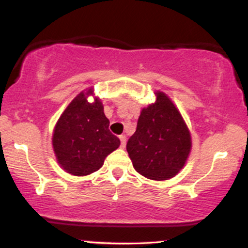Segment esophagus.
Returning a JSON list of instances; mask_svg holds the SVG:
<instances>
[{
	"instance_id": "1",
	"label": "esophagus",
	"mask_w": 248,
	"mask_h": 248,
	"mask_svg": "<svg viewBox=\"0 0 248 248\" xmlns=\"http://www.w3.org/2000/svg\"><path fill=\"white\" fill-rule=\"evenodd\" d=\"M120 141H121V147H122V148L126 147V142H127L126 136H124V135H120Z\"/></svg>"
}]
</instances>
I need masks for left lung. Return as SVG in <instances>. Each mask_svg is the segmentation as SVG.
Returning <instances> with one entry per match:
<instances>
[{"label": "left lung", "mask_w": 248, "mask_h": 248, "mask_svg": "<svg viewBox=\"0 0 248 248\" xmlns=\"http://www.w3.org/2000/svg\"><path fill=\"white\" fill-rule=\"evenodd\" d=\"M156 102L143 108L135 133L127 142L133 167L144 177L164 181L186 164L191 136L177 108L162 92Z\"/></svg>", "instance_id": "obj_1"}]
</instances>
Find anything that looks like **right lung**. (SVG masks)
Here are the masks:
<instances>
[{
  "label": "right lung",
  "instance_id": "1",
  "mask_svg": "<svg viewBox=\"0 0 248 248\" xmlns=\"http://www.w3.org/2000/svg\"><path fill=\"white\" fill-rule=\"evenodd\" d=\"M92 94V90H88ZM81 92L64 110L53 133L57 160L71 175L85 176L102 167L105 158L120 146L118 136L108 129L101 101H87Z\"/></svg>",
  "mask_w": 248,
  "mask_h": 248
}]
</instances>
